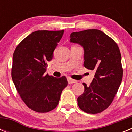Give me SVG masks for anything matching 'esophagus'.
Here are the masks:
<instances>
[{"label": "esophagus", "mask_w": 132, "mask_h": 132, "mask_svg": "<svg viewBox=\"0 0 132 132\" xmlns=\"http://www.w3.org/2000/svg\"><path fill=\"white\" fill-rule=\"evenodd\" d=\"M67 81H68L69 84H73V83H75V82H77L76 80H74V79H71V78H70V77L67 78Z\"/></svg>", "instance_id": "34e87169"}]
</instances>
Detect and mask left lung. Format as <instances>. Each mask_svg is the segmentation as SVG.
<instances>
[{
    "mask_svg": "<svg viewBox=\"0 0 132 132\" xmlns=\"http://www.w3.org/2000/svg\"><path fill=\"white\" fill-rule=\"evenodd\" d=\"M70 42L83 47L84 66L95 71L90 86L82 83L85 91L78 97V106L88 114L101 112L110 105L122 82L123 69L118 46L96 29L73 32Z\"/></svg>",
    "mask_w": 132,
    "mask_h": 132,
    "instance_id": "left-lung-1",
    "label": "left lung"
}]
</instances>
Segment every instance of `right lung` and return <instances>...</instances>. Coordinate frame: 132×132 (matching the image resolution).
Wrapping results in <instances>:
<instances>
[{"instance_id": "1", "label": "right lung", "mask_w": 132, "mask_h": 132, "mask_svg": "<svg viewBox=\"0 0 132 132\" xmlns=\"http://www.w3.org/2000/svg\"><path fill=\"white\" fill-rule=\"evenodd\" d=\"M63 33L64 30L34 31L14 52L12 79L24 103L37 112H47L57 107L67 86L65 76L56 78L45 73L46 61L52 59Z\"/></svg>"}]
</instances>
